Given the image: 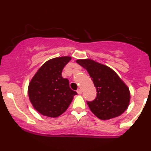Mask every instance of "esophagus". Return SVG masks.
<instances>
[{
    "mask_svg": "<svg viewBox=\"0 0 151 151\" xmlns=\"http://www.w3.org/2000/svg\"><path fill=\"white\" fill-rule=\"evenodd\" d=\"M77 92L78 93V94H81L82 91H81V90L80 89H78L77 90Z\"/></svg>",
    "mask_w": 151,
    "mask_h": 151,
    "instance_id": "1",
    "label": "esophagus"
}]
</instances>
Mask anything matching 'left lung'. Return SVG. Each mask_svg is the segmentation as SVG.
<instances>
[{
    "instance_id": "1",
    "label": "left lung",
    "mask_w": 151,
    "mask_h": 151,
    "mask_svg": "<svg viewBox=\"0 0 151 151\" xmlns=\"http://www.w3.org/2000/svg\"><path fill=\"white\" fill-rule=\"evenodd\" d=\"M77 62L87 70L96 87V98L86 101L91 112L101 120L124 113L129 104L130 92L117 74L107 66L89 59Z\"/></svg>"
}]
</instances>
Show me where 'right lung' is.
I'll return each mask as SVG.
<instances>
[{
	"label": "right lung",
	"mask_w": 151,
	"mask_h": 151,
	"mask_svg": "<svg viewBox=\"0 0 151 151\" xmlns=\"http://www.w3.org/2000/svg\"><path fill=\"white\" fill-rule=\"evenodd\" d=\"M71 60L61 57L48 60L38 70L29 84L28 95L32 106L39 113L49 117H58L67 110L74 95L69 80L62 72Z\"/></svg>",
	"instance_id": "right-lung-1"
}]
</instances>
